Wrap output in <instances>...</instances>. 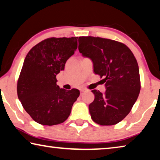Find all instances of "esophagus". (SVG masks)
Segmentation results:
<instances>
[{"instance_id":"obj_1","label":"esophagus","mask_w":160,"mask_h":160,"mask_svg":"<svg viewBox=\"0 0 160 160\" xmlns=\"http://www.w3.org/2000/svg\"><path fill=\"white\" fill-rule=\"evenodd\" d=\"M85 91H86V90H85V89H81V90H80V94H83L84 92H85Z\"/></svg>"}]
</instances>
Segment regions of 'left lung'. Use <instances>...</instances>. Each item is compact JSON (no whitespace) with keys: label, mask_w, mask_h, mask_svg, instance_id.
<instances>
[{"label":"left lung","mask_w":160,"mask_h":160,"mask_svg":"<svg viewBox=\"0 0 160 160\" xmlns=\"http://www.w3.org/2000/svg\"><path fill=\"white\" fill-rule=\"evenodd\" d=\"M78 49L93 62L94 72L105 83L106 92L96 90L89 105L91 118L102 126L120 122L131 112L140 90L139 68L133 53L123 43L94 37H80Z\"/></svg>","instance_id":"obj_1"}]
</instances>
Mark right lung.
<instances>
[{
	"label": "right lung",
	"instance_id": "1",
	"mask_svg": "<svg viewBox=\"0 0 160 160\" xmlns=\"http://www.w3.org/2000/svg\"><path fill=\"white\" fill-rule=\"evenodd\" d=\"M78 48V37L48 38L27 54L18 81V99L37 123L53 126L64 122L80 95L56 85V75Z\"/></svg>",
	"mask_w": 160,
	"mask_h": 160
}]
</instances>
